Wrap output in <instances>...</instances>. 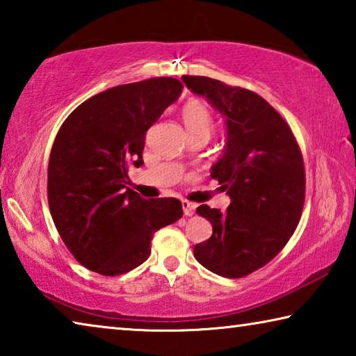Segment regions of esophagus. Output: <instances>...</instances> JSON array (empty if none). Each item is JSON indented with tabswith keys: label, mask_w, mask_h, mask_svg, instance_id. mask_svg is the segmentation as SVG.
<instances>
[{
	"label": "esophagus",
	"mask_w": 356,
	"mask_h": 356,
	"mask_svg": "<svg viewBox=\"0 0 356 356\" xmlns=\"http://www.w3.org/2000/svg\"><path fill=\"white\" fill-rule=\"evenodd\" d=\"M182 207H184L185 216H191L193 213H195V210H196V204H193L190 201H182Z\"/></svg>",
	"instance_id": "esophagus-1"
}]
</instances>
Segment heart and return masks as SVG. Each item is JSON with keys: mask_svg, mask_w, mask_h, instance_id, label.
<instances>
[{"mask_svg": "<svg viewBox=\"0 0 356 356\" xmlns=\"http://www.w3.org/2000/svg\"><path fill=\"white\" fill-rule=\"evenodd\" d=\"M182 119L185 129L188 131L190 138L193 136H206L210 138L213 134V118L207 106L197 100H190L185 104L182 110Z\"/></svg>", "mask_w": 356, "mask_h": 356, "instance_id": "heart-1", "label": "heart"}]
</instances>
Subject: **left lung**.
<instances>
[{
	"instance_id": "obj_1",
	"label": "left lung",
	"mask_w": 356,
	"mask_h": 356,
	"mask_svg": "<svg viewBox=\"0 0 356 356\" xmlns=\"http://www.w3.org/2000/svg\"><path fill=\"white\" fill-rule=\"evenodd\" d=\"M226 120V146L210 176L231 197L225 213L200 206L212 237L195 246L202 267L242 278L284 248L305 204V165L297 140L280 113L261 95L209 76H182Z\"/></svg>"
}]
</instances>
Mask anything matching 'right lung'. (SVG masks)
<instances>
[{
    "label": "right lung",
    "mask_w": 356,
    "mask_h": 356,
    "mask_svg": "<svg viewBox=\"0 0 356 356\" xmlns=\"http://www.w3.org/2000/svg\"><path fill=\"white\" fill-rule=\"evenodd\" d=\"M176 78L120 84L69 114L48 161V206L59 236L84 267L127 273L150 254L160 227L182 216L176 197L144 200L130 190L129 168L143 165L146 131L182 94Z\"/></svg>",
    "instance_id": "1"
}]
</instances>
